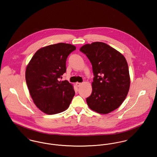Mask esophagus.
Here are the masks:
<instances>
[{
	"instance_id": "34e87169",
	"label": "esophagus",
	"mask_w": 157,
	"mask_h": 157,
	"mask_svg": "<svg viewBox=\"0 0 157 157\" xmlns=\"http://www.w3.org/2000/svg\"><path fill=\"white\" fill-rule=\"evenodd\" d=\"M76 86H77L78 87H79V86H80L82 85V83H80V82H76Z\"/></svg>"
}]
</instances>
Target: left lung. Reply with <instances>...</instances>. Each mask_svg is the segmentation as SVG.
<instances>
[{
    "label": "left lung",
    "instance_id": "left-lung-1",
    "mask_svg": "<svg viewBox=\"0 0 157 157\" xmlns=\"http://www.w3.org/2000/svg\"><path fill=\"white\" fill-rule=\"evenodd\" d=\"M90 61L94 75L92 93L86 98L91 110L107 114L121 106L130 86L127 62L124 56L108 44L95 42L80 49Z\"/></svg>",
    "mask_w": 157,
    "mask_h": 157
}]
</instances>
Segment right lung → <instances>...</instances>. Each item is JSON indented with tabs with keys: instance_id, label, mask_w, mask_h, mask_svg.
<instances>
[{
	"instance_id": "1",
	"label": "right lung",
	"mask_w": 157,
	"mask_h": 157,
	"mask_svg": "<svg viewBox=\"0 0 157 157\" xmlns=\"http://www.w3.org/2000/svg\"><path fill=\"white\" fill-rule=\"evenodd\" d=\"M76 49L69 44L59 43L38 49L27 66L25 81L37 108L53 115L69 108L75 91L67 81H59L66 72L68 56Z\"/></svg>"
}]
</instances>
